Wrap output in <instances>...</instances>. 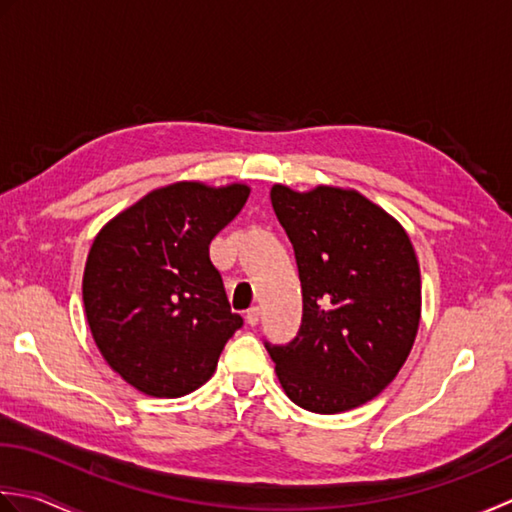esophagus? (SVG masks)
<instances>
[{"label":"esophagus","instance_id":"1","mask_svg":"<svg viewBox=\"0 0 512 512\" xmlns=\"http://www.w3.org/2000/svg\"><path fill=\"white\" fill-rule=\"evenodd\" d=\"M245 320H247V325H249V327H256V325H258V320H260V309H258V307L247 309V316H245Z\"/></svg>","mask_w":512,"mask_h":512}]
</instances>
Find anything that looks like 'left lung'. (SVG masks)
Instances as JSON below:
<instances>
[{"mask_svg": "<svg viewBox=\"0 0 512 512\" xmlns=\"http://www.w3.org/2000/svg\"><path fill=\"white\" fill-rule=\"evenodd\" d=\"M271 205L294 245L302 325L269 344L287 398L311 413H342L393 382L420 327L415 249L393 216L356 190L271 187Z\"/></svg>", "mask_w": 512, "mask_h": 512, "instance_id": "8db88e82", "label": "left lung"}]
</instances>
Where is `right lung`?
<instances>
[{"label": "right lung", "mask_w": 512, "mask_h": 512, "mask_svg": "<svg viewBox=\"0 0 512 512\" xmlns=\"http://www.w3.org/2000/svg\"><path fill=\"white\" fill-rule=\"evenodd\" d=\"M249 187L181 181L103 225L83 271V307L101 356L152 398H181L212 378L243 327L229 309L210 243Z\"/></svg>", "instance_id": "obj_1"}]
</instances>
